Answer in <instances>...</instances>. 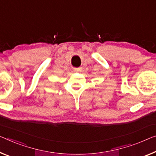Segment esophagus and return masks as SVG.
<instances>
[{"label":"esophagus","mask_w":156,"mask_h":156,"mask_svg":"<svg viewBox=\"0 0 156 156\" xmlns=\"http://www.w3.org/2000/svg\"><path fill=\"white\" fill-rule=\"evenodd\" d=\"M82 69H81V68H74V70L75 71H81Z\"/></svg>","instance_id":"34e87169"}]
</instances>
